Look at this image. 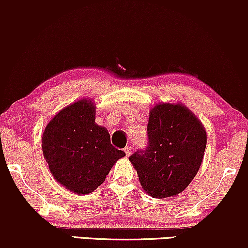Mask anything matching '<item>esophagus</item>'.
Segmentation results:
<instances>
[{
	"mask_svg": "<svg viewBox=\"0 0 248 248\" xmlns=\"http://www.w3.org/2000/svg\"><path fill=\"white\" fill-rule=\"evenodd\" d=\"M124 153H126V156H127V157H129L130 154H132V147L128 146V147L124 148Z\"/></svg>",
	"mask_w": 248,
	"mask_h": 248,
	"instance_id": "obj_1",
	"label": "esophagus"
}]
</instances>
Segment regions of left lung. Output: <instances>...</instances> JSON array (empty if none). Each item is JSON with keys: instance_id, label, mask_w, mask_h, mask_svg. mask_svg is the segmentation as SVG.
I'll return each instance as SVG.
<instances>
[{"instance_id": "8db88e82", "label": "left lung", "mask_w": 248, "mask_h": 248, "mask_svg": "<svg viewBox=\"0 0 248 248\" xmlns=\"http://www.w3.org/2000/svg\"><path fill=\"white\" fill-rule=\"evenodd\" d=\"M148 146L129 157L142 187L154 198L183 191L197 175L206 147V130L182 104H157L149 112Z\"/></svg>"}]
</instances>
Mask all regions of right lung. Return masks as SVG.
Segmentation results:
<instances>
[{"label": "right lung", "mask_w": 248, "mask_h": 248, "mask_svg": "<svg viewBox=\"0 0 248 248\" xmlns=\"http://www.w3.org/2000/svg\"><path fill=\"white\" fill-rule=\"evenodd\" d=\"M42 149L53 177L78 195L100 186L119 158L126 156L110 144L105 127L95 124L94 102H73L53 116L42 136Z\"/></svg>", "instance_id": "add662e5"}]
</instances>
